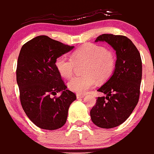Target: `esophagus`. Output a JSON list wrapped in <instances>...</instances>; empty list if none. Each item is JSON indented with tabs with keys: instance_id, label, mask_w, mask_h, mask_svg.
<instances>
[{
	"instance_id": "34e87169",
	"label": "esophagus",
	"mask_w": 154,
	"mask_h": 154,
	"mask_svg": "<svg viewBox=\"0 0 154 154\" xmlns=\"http://www.w3.org/2000/svg\"><path fill=\"white\" fill-rule=\"evenodd\" d=\"M84 95H81V94H77L76 95V97L77 98H83L84 97Z\"/></svg>"
}]
</instances>
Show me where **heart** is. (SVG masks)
<instances>
[{
	"label": "heart",
	"mask_w": 154,
	"mask_h": 154,
	"mask_svg": "<svg viewBox=\"0 0 154 154\" xmlns=\"http://www.w3.org/2000/svg\"><path fill=\"white\" fill-rule=\"evenodd\" d=\"M71 57L61 55L57 58L55 65L61 76L69 79L73 75L75 63H86L83 70L84 75L74 77L68 84L70 90L79 94L88 92L96 84V79L105 81L114 71V53L102 45L88 43L74 51Z\"/></svg>",
	"instance_id": "b5f03b06"
}]
</instances>
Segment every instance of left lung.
Instances as JSON below:
<instances>
[{"mask_svg":"<svg viewBox=\"0 0 154 154\" xmlns=\"http://www.w3.org/2000/svg\"><path fill=\"white\" fill-rule=\"evenodd\" d=\"M106 41L116 51L117 60L112 76L98 91L106 96L98 97L90 111L91 121L103 128L116 127L130 116L137 105L142 77L139 51L129 38L120 35L102 34L95 42Z\"/></svg>","mask_w":154,"mask_h":154,"instance_id":"8db88e82","label":"left lung"}]
</instances>
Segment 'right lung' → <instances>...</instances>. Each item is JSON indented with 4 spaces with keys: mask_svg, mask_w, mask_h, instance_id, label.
Here are the masks:
<instances>
[{
    "mask_svg": "<svg viewBox=\"0 0 154 154\" xmlns=\"http://www.w3.org/2000/svg\"><path fill=\"white\" fill-rule=\"evenodd\" d=\"M46 35H39L23 45L19 54L16 81L23 111L35 126L56 130L65 124L75 94L67 90L55 62L58 57L72 50ZM61 91L59 97H54Z\"/></svg>",
    "mask_w": 154,
    "mask_h": 154,
    "instance_id": "obj_1",
    "label": "right lung"
}]
</instances>
